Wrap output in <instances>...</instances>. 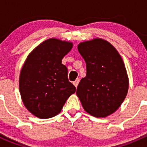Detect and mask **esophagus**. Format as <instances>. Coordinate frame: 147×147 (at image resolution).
Returning a JSON list of instances; mask_svg holds the SVG:
<instances>
[{
	"mask_svg": "<svg viewBox=\"0 0 147 147\" xmlns=\"http://www.w3.org/2000/svg\"><path fill=\"white\" fill-rule=\"evenodd\" d=\"M79 82H80V79H78H78H76V80L74 81L73 84L75 86V87H78V84H79Z\"/></svg>",
	"mask_w": 147,
	"mask_h": 147,
	"instance_id": "esophagus-1",
	"label": "esophagus"
}]
</instances>
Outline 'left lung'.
Here are the masks:
<instances>
[{"label": "left lung", "mask_w": 147, "mask_h": 147, "mask_svg": "<svg viewBox=\"0 0 147 147\" xmlns=\"http://www.w3.org/2000/svg\"><path fill=\"white\" fill-rule=\"evenodd\" d=\"M86 63L87 74L76 94L84 110L96 117L115 112L127 96L129 80L116 49L102 39L83 42L78 47Z\"/></svg>", "instance_id": "left-lung-1"}]
</instances>
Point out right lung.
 Masks as SVG:
<instances>
[{
    "instance_id": "1",
    "label": "right lung",
    "mask_w": 147,
    "mask_h": 147,
    "mask_svg": "<svg viewBox=\"0 0 147 147\" xmlns=\"http://www.w3.org/2000/svg\"><path fill=\"white\" fill-rule=\"evenodd\" d=\"M72 43L50 38L28 55L21 69L19 90L26 107L35 116L47 119L61 112L76 88L67 78L62 60Z\"/></svg>"
}]
</instances>
